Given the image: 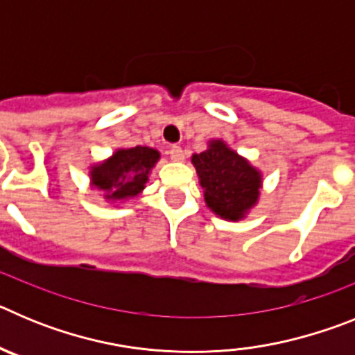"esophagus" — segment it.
<instances>
[{"label":"esophagus","mask_w":355,"mask_h":355,"mask_svg":"<svg viewBox=\"0 0 355 355\" xmlns=\"http://www.w3.org/2000/svg\"><path fill=\"white\" fill-rule=\"evenodd\" d=\"M168 156H171V159H174V162H183L184 159V153L180 146L168 147Z\"/></svg>","instance_id":"34e87169"}]
</instances>
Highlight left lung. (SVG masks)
Masks as SVG:
<instances>
[{"instance_id":"obj_1","label":"left lung","mask_w":355,"mask_h":355,"mask_svg":"<svg viewBox=\"0 0 355 355\" xmlns=\"http://www.w3.org/2000/svg\"><path fill=\"white\" fill-rule=\"evenodd\" d=\"M192 163L205 188L206 205L216 215L238 220L256 205L261 175L224 142H211L208 150L193 155Z\"/></svg>"}]
</instances>
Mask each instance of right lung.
<instances>
[{
	"label": "right lung",
	"instance_id": "obj_1",
	"mask_svg": "<svg viewBox=\"0 0 355 355\" xmlns=\"http://www.w3.org/2000/svg\"><path fill=\"white\" fill-rule=\"evenodd\" d=\"M158 150L150 147L119 149L108 162L94 167L92 183L112 199L135 197L147 183L150 168L158 162Z\"/></svg>",
	"mask_w": 355,
	"mask_h": 355
}]
</instances>
